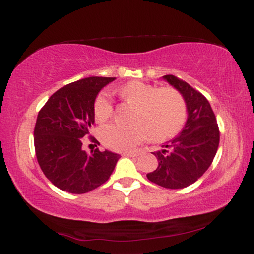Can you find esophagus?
Returning <instances> with one entry per match:
<instances>
[{
    "label": "esophagus",
    "mask_w": 254,
    "mask_h": 254,
    "mask_svg": "<svg viewBox=\"0 0 254 254\" xmlns=\"http://www.w3.org/2000/svg\"><path fill=\"white\" fill-rule=\"evenodd\" d=\"M123 156H126V157H136V156H138V152H134V151L123 152Z\"/></svg>",
    "instance_id": "obj_1"
}]
</instances>
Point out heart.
I'll return each instance as SVG.
<instances>
[{"label":"heart","instance_id":"heart-1","mask_svg":"<svg viewBox=\"0 0 254 254\" xmlns=\"http://www.w3.org/2000/svg\"><path fill=\"white\" fill-rule=\"evenodd\" d=\"M120 97L134 106L130 124L111 123L103 127L99 136L108 149L128 151L146 141L163 142L179 133L187 120V105L180 92L172 87H160L142 81H131L120 88ZM111 96L102 91L94 103L96 121L105 122L113 115Z\"/></svg>","mask_w":254,"mask_h":254}]
</instances>
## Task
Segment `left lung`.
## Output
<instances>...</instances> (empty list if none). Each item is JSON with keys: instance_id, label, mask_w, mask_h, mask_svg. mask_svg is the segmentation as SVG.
I'll list each match as a JSON object with an SVG mask.
<instances>
[{"instance_id": "left-lung-1", "label": "left lung", "mask_w": 254, "mask_h": 254, "mask_svg": "<svg viewBox=\"0 0 254 254\" xmlns=\"http://www.w3.org/2000/svg\"><path fill=\"white\" fill-rule=\"evenodd\" d=\"M187 103L188 121L182 132L162 151L152 152L158 166L148 180L166 189H183L198 181L210 166L219 144V127L208 99L188 82L173 74L164 75Z\"/></svg>"}]
</instances>
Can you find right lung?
Instances as JSON below:
<instances>
[{"label":"right lung","mask_w":254,"mask_h":254,"mask_svg":"<svg viewBox=\"0 0 254 254\" xmlns=\"http://www.w3.org/2000/svg\"><path fill=\"white\" fill-rule=\"evenodd\" d=\"M115 78L89 76L66 84L48 98L38 113L34 143L38 164L55 187L75 194L90 192L110 179L120 155L98 148L87 154L83 138L95 122L94 103ZM97 147V146H96Z\"/></svg>","instance_id":"1"}]
</instances>
